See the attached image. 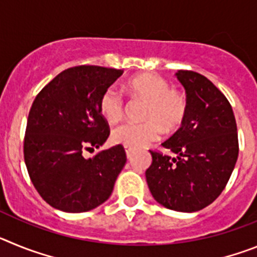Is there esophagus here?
Returning <instances> with one entry per match:
<instances>
[{"label": "esophagus", "instance_id": "34e87169", "mask_svg": "<svg viewBox=\"0 0 257 257\" xmlns=\"http://www.w3.org/2000/svg\"><path fill=\"white\" fill-rule=\"evenodd\" d=\"M124 152H126L127 158H131V153H133V149L128 148V147H124Z\"/></svg>", "mask_w": 257, "mask_h": 257}]
</instances>
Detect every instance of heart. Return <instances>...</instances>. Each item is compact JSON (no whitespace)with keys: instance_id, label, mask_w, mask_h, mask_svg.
Here are the masks:
<instances>
[{"instance_id":"1","label":"heart","mask_w":257,"mask_h":257,"mask_svg":"<svg viewBox=\"0 0 257 257\" xmlns=\"http://www.w3.org/2000/svg\"><path fill=\"white\" fill-rule=\"evenodd\" d=\"M134 96L147 101L143 123H124L114 128L112 142L128 148H143L160 139L161 134L178 130L185 121L188 101L180 91L170 87L163 77L152 73L135 76L126 83ZM101 115L109 123H117L123 117L124 104L118 92L108 88L99 100Z\"/></svg>"}]
</instances>
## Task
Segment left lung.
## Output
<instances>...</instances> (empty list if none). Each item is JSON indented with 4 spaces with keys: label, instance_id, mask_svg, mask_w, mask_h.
<instances>
[{
    "label": "left lung",
    "instance_id": "1",
    "mask_svg": "<svg viewBox=\"0 0 257 257\" xmlns=\"http://www.w3.org/2000/svg\"><path fill=\"white\" fill-rule=\"evenodd\" d=\"M185 88L188 113L170 139L162 143L176 157L149 151L145 171L149 190L158 203L181 212L211 205L225 188L238 158V134L230 103L205 76L178 70Z\"/></svg>",
    "mask_w": 257,
    "mask_h": 257
}]
</instances>
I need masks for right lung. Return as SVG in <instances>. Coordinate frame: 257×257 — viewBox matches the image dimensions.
<instances>
[{"mask_svg": "<svg viewBox=\"0 0 257 257\" xmlns=\"http://www.w3.org/2000/svg\"><path fill=\"white\" fill-rule=\"evenodd\" d=\"M123 70L97 65L68 68L47 83L29 110L24 161L40 196L64 212H86L110 197L126 163L122 145L85 158L109 136L100 96Z\"/></svg>", "mask_w": 257, "mask_h": 257, "instance_id": "1", "label": "right lung"}]
</instances>
